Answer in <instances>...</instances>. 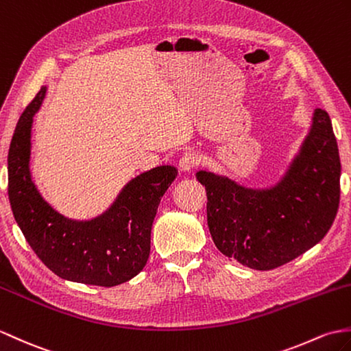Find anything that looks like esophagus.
Listing matches in <instances>:
<instances>
[{
  "label": "esophagus",
  "instance_id": "1",
  "mask_svg": "<svg viewBox=\"0 0 351 351\" xmlns=\"http://www.w3.org/2000/svg\"><path fill=\"white\" fill-rule=\"evenodd\" d=\"M199 165V157L193 152H186L179 160V167H181L182 172H191V170Z\"/></svg>",
  "mask_w": 351,
  "mask_h": 351
}]
</instances>
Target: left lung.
Segmentation results:
<instances>
[{"label": "left lung", "mask_w": 351, "mask_h": 351, "mask_svg": "<svg viewBox=\"0 0 351 351\" xmlns=\"http://www.w3.org/2000/svg\"><path fill=\"white\" fill-rule=\"evenodd\" d=\"M341 162L328 112L313 125L287 173L269 190H252L200 170L208 195V227L215 247L257 271L291 262L329 232L339 206Z\"/></svg>", "instance_id": "left-lung-1"}]
</instances>
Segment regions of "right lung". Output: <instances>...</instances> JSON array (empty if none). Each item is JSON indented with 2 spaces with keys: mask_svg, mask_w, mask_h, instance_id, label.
Instances as JSON below:
<instances>
[{
  "mask_svg": "<svg viewBox=\"0 0 351 351\" xmlns=\"http://www.w3.org/2000/svg\"><path fill=\"white\" fill-rule=\"evenodd\" d=\"M45 94L42 88L27 106L12 137L7 170L14 219L32 251L53 274L91 286H118L148 262L154 218L178 170L160 166L138 175L104 214L91 221L62 217L43 200L29 173L32 117Z\"/></svg>",
  "mask_w": 351,
  "mask_h": 351,
  "instance_id": "obj_1",
  "label": "right lung"
}]
</instances>
